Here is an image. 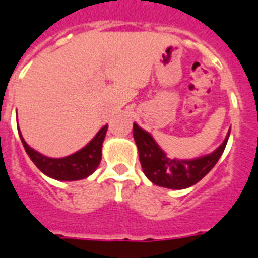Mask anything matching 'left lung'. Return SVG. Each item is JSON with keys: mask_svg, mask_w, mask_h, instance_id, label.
Listing matches in <instances>:
<instances>
[{"mask_svg": "<svg viewBox=\"0 0 258 258\" xmlns=\"http://www.w3.org/2000/svg\"><path fill=\"white\" fill-rule=\"evenodd\" d=\"M230 132L223 144L211 154L196 159L180 160L168 158L150 133L141 129L136 122L133 124V137L138 147L144 173L153 184L169 189L189 188L208 175L223 154Z\"/></svg>", "mask_w": 258, "mask_h": 258, "instance_id": "obj_1", "label": "left lung"}]
</instances>
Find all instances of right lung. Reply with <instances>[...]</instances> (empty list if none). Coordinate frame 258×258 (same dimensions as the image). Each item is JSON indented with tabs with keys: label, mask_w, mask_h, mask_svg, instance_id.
Masks as SVG:
<instances>
[{
	"label": "right lung",
	"mask_w": 258,
	"mask_h": 258,
	"mask_svg": "<svg viewBox=\"0 0 258 258\" xmlns=\"http://www.w3.org/2000/svg\"><path fill=\"white\" fill-rule=\"evenodd\" d=\"M107 129L108 125L103 126L83 149L65 158H48L43 154L37 153L26 144L21 132H18L24 150L44 175L60 181H74V180L86 179L87 176L95 172L99 163L102 160V146Z\"/></svg>",
	"instance_id": "add662e5"
}]
</instances>
